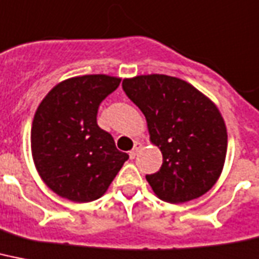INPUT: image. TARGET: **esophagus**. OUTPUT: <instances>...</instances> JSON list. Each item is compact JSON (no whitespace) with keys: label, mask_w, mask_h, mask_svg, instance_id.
Returning <instances> with one entry per match:
<instances>
[{"label":"esophagus","mask_w":259,"mask_h":259,"mask_svg":"<svg viewBox=\"0 0 259 259\" xmlns=\"http://www.w3.org/2000/svg\"><path fill=\"white\" fill-rule=\"evenodd\" d=\"M141 148H142V142H140V141H137L136 144H134V148L129 151L130 158H132V159L136 158V155L138 154V151L141 150Z\"/></svg>","instance_id":"obj_1"}]
</instances>
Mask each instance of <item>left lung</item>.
Segmentation results:
<instances>
[{
	"mask_svg": "<svg viewBox=\"0 0 259 259\" xmlns=\"http://www.w3.org/2000/svg\"><path fill=\"white\" fill-rule=\"evenodd\" d=\"M126 96L144 113L150 142L162 153V166L146 181L159 199L188 202L220 178L228 132L220 109L184 79L165 74L125 78Z\"/></svg>",
	"mask_w": 259,
	"mask_h": 259,
	"instance_id": "8db88e82",
	"label": "left lung"
}]
</instances>
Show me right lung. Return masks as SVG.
<instances>
[{
    "mask_svg": "<svg viewBox=\"0 0 259 259\" xmlns=\"http://www.w3.org/2000/svg\"><path fill=\"white\" fill-rule=\"evenodd\" d=\"M121 78L108 74L71 77L57 83L38 105L30 134L41 180L56 194L78 203L106 193L129 155L97 125L102 101Z\"/></svg>",
    "mask_w": 259,
    "mask_h": 259,
    "instance_id": "obj_1",
    "label": "right lung"
}]
</instances>
